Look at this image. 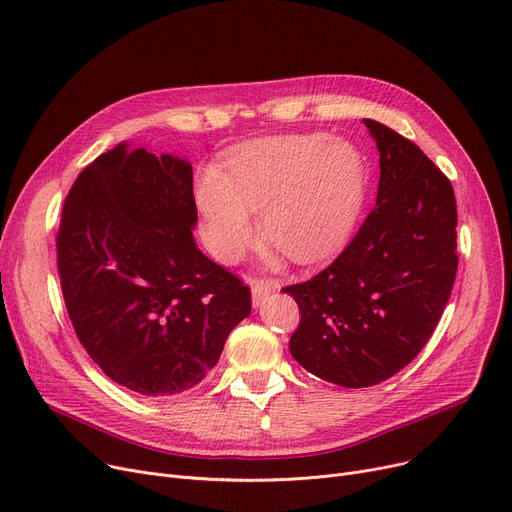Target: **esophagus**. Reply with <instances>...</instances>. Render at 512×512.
<instances>
[{
	"label": "esophagus",
	"instance_id": "obj_1",
	"mask_svg": "<svg viewBox=\"0 0 512 512\" xmlns=\"http://www.w3.org/2000/svg\"><path fill=\"white\" fill-rule=\"evenodd\" d=\"M280 284L270 278H253L251 280V292H253V307H259L272 292H276Z\"/></svg>",
	"mask_w": 512,
	"mask_h": 512
}]
</instances>
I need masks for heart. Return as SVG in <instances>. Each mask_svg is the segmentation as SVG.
Masks as SVG:
<instances>
[{
  "mask_svg": "<svg viewBox=\"0 0 512 512\" xmlns=\"http://www.w3.org/2000/svg\"><path fill=\"white\" fill-rule=\"evenodd\" d=\"M365 191L359 153L326 134H288L230 151L224 174L197 191L207 240L222 261L238 259L259 232L294 263L330 255L355 224Z\"/></svg>",
  "mask_w": 512,
  "mask_h": 512,
  "instance_id": "1",
  "label": "heart"
}]
</instances>
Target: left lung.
Segmentation results:
<instances>
[{"label":"left lung","mask_w":512,"mask_h":512,"mask_svg":"<svg viewBox=\"0 0 512 512\" xmlns=\"http://www.w3.org/2000/svg\"><path fill=\"white\" fill-rule=\"evenodd\" d=\"M365 126L380 151L375 207L324 272L282 288L301 309L292 357L344 388L380 384L421 353L459 267L450 180L402 134Z\"/></svg>","instance_id":"left-lung-1"}]
</instances>
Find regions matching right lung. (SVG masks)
Listing matches in <instances>:
<instances>
[{
	"mask_svg": "<svg viewBox=\"0 0 512 512\" xmlns=\"http://www.w3.org/2000/svg\"><path fill=\"white\" fill-rule=\"evenodd\" d=\"M188 161L120 143L78 174L62 207L58 272L74 332L116 384L143 396L197 386L251 290L195 245Z\"/></svg>",
	"mask_w": 512,
	"mask_h": 512,
	"instance_id": "1",
	"label": "right lung"
}]
</instances>
